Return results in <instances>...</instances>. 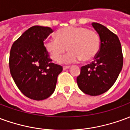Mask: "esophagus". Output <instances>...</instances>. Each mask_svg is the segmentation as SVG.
Returning a JSON list of instances; mask_svg holds the SVG:
<instances>
[{
	"label": "esophagus",
	"mask_w": 130,
	"mask_h": 130,
	"mask_svg": "<svg viewBox=\"0 0 130 130\" xmlns=\"http://www.w3.org/2000/svg\"><path fill=\"white\" fill-rule=\"evenodd\" d=\"M70 68V66H63V70H68L69 68Z\"/></svg>",
	"instance_id": "1"
}]
</instances>
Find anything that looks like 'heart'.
Segmentation results:
<instances>
[{"label": "heart", "mask_w": 130, "mask_h": 130, "mask_svg": "<svg viewBox=\"0 0 130 130\" xmlns=\"http://www.w3.org/2000/svg\"><path fill=\"white\" fill-rule=\"evenodd\" d=\"M56 38L47 39L45 48L54 61H58L67 49L70 52L60 60L61 63L84 62L93 60L98 54L100 40L93 30L82 26H69L58 30Z\"/></svg>", "instance_id": "obj_1"}]
</instances>
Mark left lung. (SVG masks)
Here are the masks:
<instances>
[{"instance_id":"left-lung-1","label":"left lung","mask_w":130,"mask_h":130,"mask_svg":"<svg viewBox=\"0 0 130 130\" xmlns=\"http://www.w3.org/2000/svg\"><path fill=\"white\" fill-rule=\"evenodd\" d=\"M92 26L100 38V49L93 62L81 68L76 82L84 93L96 96L114 84L123 68V56L116 35L100 24L93 23Z\"/></svg>"}]
</instances>
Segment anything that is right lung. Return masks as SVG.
I'll return each mask as SVG.
<instances>
[{
    "instance_id": "1",
    "label": "right lung",
    "mask_w": 130,
    "mask_h": 130,
    "mask_svg": "<svg viewBox=\"0 0 130 130\" xmlns=\"http://www.w3.org/2000/svg\"><path fill=\"white\" fill-rule=\"evenodd\" d=\"M53 30L34 26L21 35L11 47L10 74L17 86L27 98L42 100L55 90L62 67L51 62L44 41Z\"/></svg>"
}]
</instances>
